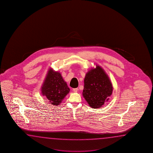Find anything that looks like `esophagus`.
I'll list each match as a JSON object with an SVG mask.
<instances>
[{
	"instance_id": "esophagus-1",
	"label": "esophagus",
	"mask_w": 153,
	"mask_h": 153,
	"mask_svg": "<svg viewBox=\"0 0 153 153\" xmlns=\"http://www.w3.org/2000/svg\"><path fill=\"white\" fill-rule=\"evenodd\" d=\"M78 88H73V91L74 92H78Z\"/></svg>"
}]
</instances>
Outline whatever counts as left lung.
<instances>
[{
    "instance_id": "8db88e82",
    "label": "left lung",
    "mask_w": 153,
    "mask_h": 153,
    "mask_svg": "<svg viewBox=\"0 0 153 153\" xmlns=\"http://www.w3.org/2000/svg\"><path fill=\"white\" fill-rule=\"evenodd\" d=\"M112 92V84L101 67L97 65L86 74L82 94L91 108L101 107L109 100Z\"/></svg>"
}]
</instances>
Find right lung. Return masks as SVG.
Segmentation results:
<instances>
[{
    "label": "right lung",
    "mask_w": 153,
    "mask_h": 153,
    "mask_svg": "<svg viewBox=\"0 0 153 153\" xmlns=\"http://www.w3.org/2000/svg\"><path fill=\"white\" fill-rule=\"evenodd\" d=\"M70 91L61 74L50 69L42 88V93L53 105H59Z\"/></svg>",
    "instance_id": "add662e5"
}]
</instances>
